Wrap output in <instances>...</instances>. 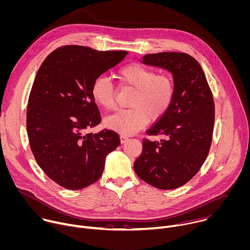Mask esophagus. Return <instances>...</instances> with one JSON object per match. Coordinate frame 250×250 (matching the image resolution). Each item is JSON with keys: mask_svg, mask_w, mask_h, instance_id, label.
Masks as SVG:
<instances>
[{"mask_svg": "<svg viewBox=\"0 0 250 250\" xmlns=\"http://www.w3.org/2000/svg\"><path fill=\"white\" fill-rule=\"evenodd\" d=\"M127 140H128V137H126L125 135H121V142L122 143H125Z\"/></svg>", "mask_w": 250, "mask_h": 250, "instance_id": "1", "label": "esophagus"}]
</instances>
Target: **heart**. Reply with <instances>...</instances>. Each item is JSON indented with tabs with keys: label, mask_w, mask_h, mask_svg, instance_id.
Segmentation results:
<instances>
[{
	"label": "heart",
	"mask_w": 250,
	"mask_h": 250,
	"mask_svg": "<svg viewBox=\"0 0 250 250\" xmlns=\"http://www.w3.org/2000/svg\"><path fill=\"white\" fill-rule=\"evenodd\" d=\"M116 77L122 89H132L128 102L131 107L120 110L105 119V125L122 134H133L144 127L148 121H158L171 108L176 85L168 73L157 71L140 62H129L120 67ZM93 101L106 111L117 106V92L113 82L104 75L97 76L90 89Z\"/></svg>",
	"instance_id": "heart-1"
}]
</instances>
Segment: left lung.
<instances>
[{
    "instance_id": "left-lung-1",
    "label": "left lung",
    "mask_w": 250,
    "mask_h": 250,
    "mask_svg": "<svg viewBox=\"0 0 250 250\" xmlns=\"http://www.w3.org/2000/svg\"><path fill=\"white\" fill-rule=\"evenodd\" d=\"M142 62L171 71L176 94L167 114L146 130L147 135L164 138L144 137L133 168L148 185L174 189L189 182L208 156L215 121L213 94L201 65L188 54H148Z\"/></svg>"
}]
</instances>
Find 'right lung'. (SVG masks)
Instances as JSON below:
<instances>
[{
  "instance_id": "right-lung-1",
  "label": "right lung",
  "mask_w": 250,
  "mask_h": 250,
  "mask_svg": "<svg viewBox=\"0 0 250 250\" xmlns=\"http://www.w3.org/2000/svg\"><path fill=\"white\" fill-rule=\"evenodd\" d=\"M126 55L67 45L53 51L37 71L26 111L28 140L42 171L66 189L97 182L106 156L121 143L112 129L85 131L101 123L90 93L93 80Z\"/></svg>"
}]
</instances>
